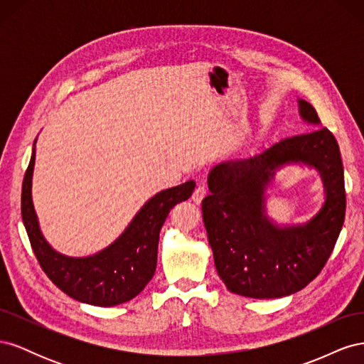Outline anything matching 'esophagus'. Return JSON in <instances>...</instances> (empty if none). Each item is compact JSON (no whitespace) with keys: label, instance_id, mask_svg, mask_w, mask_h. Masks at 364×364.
I'll return each mask as SVG.
<instances>
[{"label":"esophagus","instance_id":"1","mask_svg":"<svg viewBox=\"0 0 364 364\" xmlns=\"http://www.w3.org/2000/svg\"><path fill=\"white\" fill-rule=\"evenodd\" d=\"M206 196V188H205V185H197L196 186V190H194V193H193V196H191V199H193V202L194 203H200L202 200H203V197Z\"/></svg>","mask_w":364,"mask_h":364}]
</instances>
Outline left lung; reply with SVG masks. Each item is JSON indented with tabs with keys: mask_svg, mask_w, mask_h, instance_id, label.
Instances as JSON below:
<instances>
[{
	"mask_svg": "<svg viewBox=\"0 0 364 364\" xmlns=\"http://www.w3.org/2000/svg\"><path fill=\"white\" fill-rule=\"evenodd\" d=\"M301 115L318 124L314 107L304 100ZM287 161H305L323 173L324 208L310 224L277 228L262 215V194L272 170ZM202 202L203 223L218 277L229 291L255 297L289 296L306 287L333 253L345 222L343 162L337 139L326 127L284 138L246 159L217 165Z\"/></svg>",
	"mask_w": 364,
	"mask_h": 364,
	"instance_id": "obj_1",
	"label": "left lung"
}]
</instances>
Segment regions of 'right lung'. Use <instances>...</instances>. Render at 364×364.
<instances>
[{
  "label": "right lung",
  "instance_id": "add662e5",
  "mask_svg": "<svg viewBox=\"0 0 364 364\" xmlns=\"http://www.w3.org/2000/svg\"><path fill=\"white\" fill-rule=\"evenodd\" d=\"M35 150L23 181L21 213L33 252L47 277L74 299L97 306H114L134 299L156 270L159 230L171 208L188 199L194 181L173 186L150 199L114 245L87 258H68L43 240L31 202Z\"/></svg>",
  "mask_w": 364,
  "mask_h": 364
}]
</instances>
